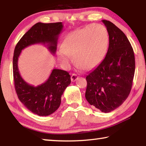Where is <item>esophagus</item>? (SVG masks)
Instances as JSON below:
<instances>
[{
    "label": "esophagus",
    "mask_w": 146,
    "mask_h": 146,
    "mask_svg": "<svg viewBox=\"0 0 146 146\" xmlns=\"http://www.w3.org/2000/svg\"><path fill=\"white\" fill-rule=\"evenodd\" d=\"M78 75H76V74H75V73H73V74H72V75H71V82H75V80H76L78 79Z\"/></svg>",
    "instance_id": "1"
}]
</instances>
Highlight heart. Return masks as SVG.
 <instances>
[{
  "mask_svg": "<svg viewBox=\"0 0 146 146\" xmlns=\"http://www.w3.org/2000/svg\"><path fill=\"white\" fill-rule=\"evenodd\" d=\"M108 45L107 29L100 24H93L71 32L64 39L57 52L60 62L68 67L70 56L78 67L85 70L95 68L102 60Z\"/></svg>",
  "mask_w": 146,
  "mask_h": 146,
  "instance_id": "b5f03b06",
  "label": "heart"
}]
</instances>
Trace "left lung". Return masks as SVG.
Returning a JSON list of instances; mask_svg holds the SVG:
<instances>
[{"label":"left lung","instance_id":"left-lung-1","mask_svg":"<svg viewBox=\"0 0 146 146\" xmlns=\"http://www.w3.org/2000/svg\"><path fill=\"white\" fill-rule=\"evenodd\" d=\"M109 35V48L104 60L86 76L85 97L90 105L104 113L115 110L127 99L135 70L134 51L122 31L102 20Z\"/></svg>","mask_w":146,"mask_h":146}]
</instances>
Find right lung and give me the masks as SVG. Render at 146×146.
I'll use <instances>...</instances> for the list:
<instances>
[{
	"label": "right lung",
	"mask_w": 146,
	"mask_h": 146,
	"mask_svg": "<svg viewBox=\"0 0 146 146\" xmlns=\"http://www.w3.org/2000/svg\"><path fill=\"white\" fill-rule=\"evenodd\" d=\"M62 29V23H36L24 35L14 50L13 72L17 95L28 110L38 116H48L59 108L62 95L71 83V76L67 71L54 69L45 82L35 87L21 77L18 69V59L23 49L38 43L48 44L49 50L55 54L58 35Z\"/></svg>",
	"instance_id": "obj_1"
}]
</instances>
